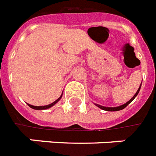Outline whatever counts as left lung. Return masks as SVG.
<instances>
[{"mask_svg":"<svg viewBox=\"0 0 156 156\" xmlns=\"http://www.w3.org/2000/svg\"><path fill=\"white\" fill-rule=\"evenodd\" d=\"M140 88H141V85L140 87H139V88H138V90H137V92H136V94L134 95H133V97L130 100H129L128 102L126 103V104H123V105H121V106H119V107H115V108H108V107H104V106H101V105H98V104H96L100 108L103 109V110H105V111H110V112H113V111H119V110H121V109L125 108L127 105H128L129 104H130L132 101L133 100V99L137 96V95L138 94V92H139V90H140Z\"/></svg>","mask_w":156,"mask_h":156,"instance_id":"1","label":"left lung"}]
</instances>
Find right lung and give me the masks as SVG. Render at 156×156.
I'll use <instances>...</instances> for the list:
<instances>
[{
	"instance_id": "1",
	"label": "right lung",
	"mask_w": 156,
	"mask_h": 156,
	"mask_svg": "<svg viewBox=\"0 0 156 156\" xmlns=\"http://www.w3.org/2000/svg\"><path fill=\"white\" fill-rule=\"evenodd\" d=\"M61 96H62V95H61V96H60V97H59L58 99H57V100H56V101H54L53 103L48 104V105H46V106H33V105H30V104H28V106L30 107V108H33V109H36V110H43V109L49 108H51V107H52V106H53L54 104H56V103L58 102L59 100H61Z\"/></svg>"
}]
</instances>
